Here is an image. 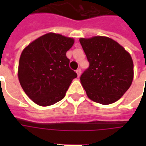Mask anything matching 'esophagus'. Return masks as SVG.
<instances>
[{"instance_id":"34e87169","label":"esophagus","mask_w":146,"mask_h":146,"mask_svg":"<svg viewBox=\"0 0 146 146\" xmlns=\"http://www.w3.org/2000/svg\"><path fill=\"white\" fill-rule=\"evenodd\" d=\"M76 73H77V76H80V74H81V69L80 68H79V69H77V70H76Z\"/></svg>"}]
</instances>
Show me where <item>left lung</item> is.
Here are the masks:
<instances>
[{
	"label": "left lung",
	"instance_id": "left-lung-1",
	"mask_svg": "<svg viewBox=\"0 0 146 146\" xmlns=\"http://www.w3.org/2000/svg\"><path fill=\"white\" fill-rule=\"evenodd\" d=\"M89 67L80 76V82L92 101L109 105L122 97L134 76L131 55L122 46L106 36L80 39Z\"/></svg>",
	"mask_w": 146,
	"mask_h": 146
}]
</instances>
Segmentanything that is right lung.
<instances>
[{"label": "right lung", "instance_id": "add662e5", "mask_svg": "<svg viewBox=\"0 0 146 146\" xmlns=\"http://www.w3.org/2000/svg\"><path fill=\"white\" fill-rule=\"evenodd\" d=\"M73 38L50 33L43 35L24 49L18 76L25 93L36 104L51 106L65 97L70 84L77 76L70 68L67 51Z\"/></svg>", "mask_w": 146, "mask_h": 146}]
</instances>
